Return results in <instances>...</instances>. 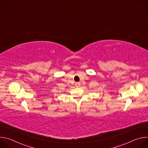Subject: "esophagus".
Returning a JSON list of instances; mask_svg holds the SVG:
<instances>
[{
	"label": "esophagus",
	"instance_id": "34e87169",
	"mask_svg": "<svg viewBox=\"0 0 148 148\" xmlns=\"http://www.w3.org/2000/svg\"><path fill=\"white\" fill-rule=\"evenodd\" d=\"M75 86H76L77 87H79V86H80V83L78 82H76V83H75Z\"/></svg>",
	"mask_w": 148,
	"mask_h": 148
}]
</instances>
